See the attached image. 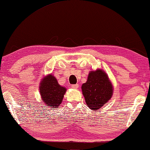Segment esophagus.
<instances>
[{
	"mask_svg": "<svg viewBox=\"0 0 150 150\" xmlns=\"http://www.w3.org/2000/svg\"><path fill=\"white\" fill-rule=\"evenodd\" d=\"M78 87H79V84H73L72 85V88H73V89H78Z\"/></svg>",
	"mask_w": 150,
	"mask_h": 150,
	"instance_id": "obj_1",
	"label": "esophagus"
}]
</instances>
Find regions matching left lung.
Instances as JSON below:
<instances>
[{
    "instance_id": "1",
    "label": "left lung",
    "mask_w": 150,
    "mask_h": 150,
    "mask_svg": "<svg viewBox=\"0 0 150 150\" xmlns=\"http://www.w3.org/2000/svg\"><path fill=\"white\" fill-rule=\"evenodd\" d=\"M82 90L88 107L93 110H99L113 95V86L107 74L100 69L90 71Z\"/></svg>"
}]
</instances>
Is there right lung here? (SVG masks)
I'll list each match as a JSON object with an SVG mask.
<instances>
[{
  "mask_svg": "<svg viewBox=\"0 0 150 150\" xmlns=\"http://www.w3.org/2000/svg\"><path fill=\"white\" fill-rule=\"evenodd\" d=\"M39 90L42 100L50 108H56L61 104L66 92V88L61 86L52 74H48L41 80Z\"/></svg>",
  "mask_w": 150,
  "mask_h": 150,
  "instance_id": "add662e5",
  "label": "right lung"
}]
</instances>
